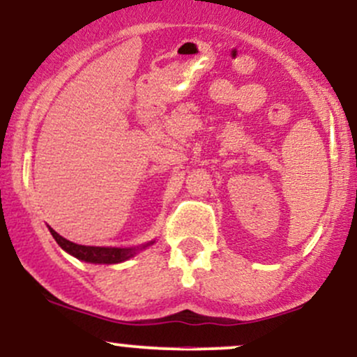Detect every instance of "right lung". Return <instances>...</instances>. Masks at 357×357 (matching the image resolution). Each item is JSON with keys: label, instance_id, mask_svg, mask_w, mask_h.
Listing matches in <instances>:
<instances>
[{"label": "right lung", "instance_id": "obj_1", "mask_svg": "<svg viewBox=\"0 0 357 357\" xmlns=\"http://www.w3.org/2000/svg\"><path fill=\"white\" fill-rule=\"evenodd\" d=\"M50 234L56 238V242L61 245L66 252H69L70 256L77 257V259L84 262H93V264H119L130 257H134L139 250L149 248L152 242L142 245V248H95V245H79L74 244V242L68 241L62 236H59L56 230L50 229Z\"/></svg>", "mask_w": 357, "mask_h": 357}]
</instances>
